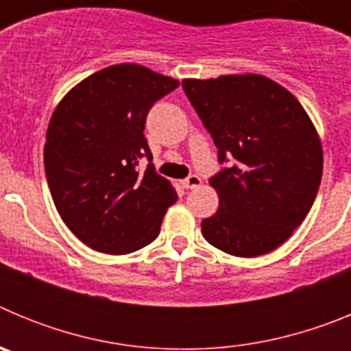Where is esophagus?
Listing matches in <instances>:
<instances>
[{
  "label": "esophagus",
  "mask_w": 351,
  "mask_h": 351,
  "mask_svg": "<svg viewBox=\"0 0 351 351\" xmlns=\"http://www.w3.org/2000/svg\"><path fill=\"white\" fill-rule=\"evenodd\" d=\"M182 186H184L186 190H193V188L202 186V179L198 178V176H190V178L182 181Z\"/></svg>",
  "instance_id": "esophagus-1"
}]
</instances>
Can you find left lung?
<instances>
[{
  "instance_id": "left-lung-1",
  "label": "left lung",
  "mask_w": 351,
  "mask_h": 351,
  "mask_svg": "<svg viewBox=\"0 0 351 351\" xmlns=\"http://www.w3.org/2000/svg\"><path fill=\"white\" fill-rule=\"evenodd\" d=\"M186 96L213 135L219 161L209 181L218 210L202 221L209 244L228 255H265L280 247L315 202L324 151L295 96L258 73L184 79Z\"/></svg>"
}]
</instances>
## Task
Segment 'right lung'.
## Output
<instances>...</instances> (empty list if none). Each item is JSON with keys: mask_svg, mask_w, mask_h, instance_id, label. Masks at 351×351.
<instances>
[{"mask_svg": "<svg viewBox=\"0 0 351 351\" xmlns=\"http://www.w3.org/2000/svg\"><path fill=\"white\" fill-rule=\"evenodd\" d=\"M179 86L142 64L121 63L80 80L58 104L43 163L64 225L91 250L128 255L158 237L173 186L147 169L149 108Z\"/></svg>", "mask_w": 351, "mask_h": 351, "instance_id": "right-lung-1", "label": "right lung"}]
</instances>
